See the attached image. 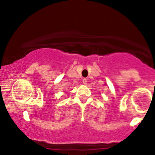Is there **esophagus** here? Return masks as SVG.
Wrapping results in <instances>:
<instances>
[{"instance_id": "obj_1", "label": "esophagus", "mask_w": 155, "mask_h": 155, "mask_svg": "<svg viewBox=\"0 0 155 155\" xmlns=\"http://www.w3.org/2000/svg\"><path fill=\"white\" fill-rule=\"evenodd\" d=\"M87 79H86V78H84L83 80H82V83H83L84 84H87Z\"/></svg>"}]
</instances>
